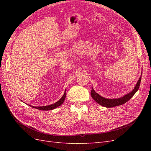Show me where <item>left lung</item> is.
<instances>
[{
  "label": "left lung",
  "mask_w": 151,
  "mask_h": 151,
  "mask_svg": "<svg viewBox=\"0 0 151 151\" xmlns=\"http://www.w3.org/2000/svg\"><path fill=\"white\" fill-rule=\"evenodd\" d=\"M141 77H140L139 81H137V83L134 89L132 90L130 93L127 94L125 96H123L122 98H116V99L105 98L104 97H102L101 96H100L99 94H98L97 93H96L95 91L93 88V87L91 92V97H92L94 99V101L96 103H98L99 104L106 108H112L116 106H119V105H122L127 102L129 100H130L132 97H133V96L135 94L137 91H138L140 84Z\"/></svg>",
  "instance_id": "left-lung-1"
}]
</instances>
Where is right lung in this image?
Listing matches in <instances>:
<instances>
[{
  "mask_svg": "<svg viewBox=\"0 0 151 151\" xmlns=\"http://www.w3.org/2000/svg\"><path fill=\"white\" fill-rule=\"evenodd\" d=\"M65 96H66V90L65 91V93H64V94H63V96L55 103L50 104V105H48V106H31V105H29V106L33 107V108H35L36 109H40V110H44V111L45 110H47V111L52 110V109H53L55 108H57L58 106H60V105H62L63 104V101H64Z\"/></svg>",
  "mask_w": 151,
  "mask_h": 151,
  "instance_id": "1",
  "label": "right lung"
}]
</instances>
